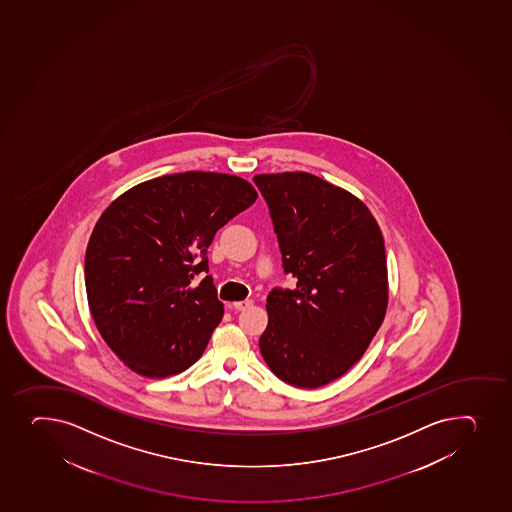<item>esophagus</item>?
Segmentation results:
<instances>
[{
	"label": "esophagus",
	"mask_w": 512,
	"mask_h": 512,
	"mask_svg": "<svg viewBox=\"0 0 512 512\" xmlns=\"http://www.w3.org/2000/svg\"><path fill=\"white\" fill-rule=\"evenodd\" d=\"M252 301H238L233 302V307L237 309V311H245V309H248V307L252 306Z\"/></svg>",
	"instance_id": "obj_1"
}]
</instances>
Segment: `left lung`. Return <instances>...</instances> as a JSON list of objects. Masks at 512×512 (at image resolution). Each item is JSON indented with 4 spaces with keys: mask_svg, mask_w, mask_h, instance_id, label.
Instances as JSON below:
<instances>
[{
    "mask_svg": "<svg viewBox=\"0 0 512 512\" xmlns=\"http://www.w3.org/2000/svg\"><path fill=\"white\" fill-rule=\"evenodd\" d=\"M294 289L267 297L260 353L277 378L319 388L358 363L388 307L385 242L353 193L302 171L255 174Z\"/></svg>",
    "mask_w": 512,
    "mask_h": 512,
    "instance_id": "8db88e82",
    "label": "left lung"
}]
</instances>
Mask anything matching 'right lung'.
<instances>
[{"label": "right lung", "mask_w": 512, "mask_h": 512, "mask_svg": "<svg viewBox=\"0 0 512 512\" xmlns=\"http://www.w3.org/2000/svg\"><path fill=\"white\" fill-rule=\"evenodd\" d=\"M225 173L166 174L107 206L85 252L90 314L107 346L137 375H178L200 359L223 317L206 248L257 200Z\"/></svg>", "instance_id": "obj_1"}]
</instances>
